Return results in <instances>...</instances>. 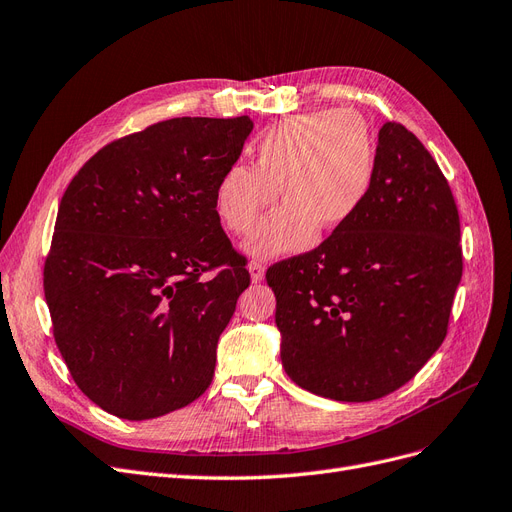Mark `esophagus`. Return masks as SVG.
Wrapping results in <instances>:
<instances>
[{
	"instance_id": "1",
	"label": "esophagus",
	"mask_w": 512,
	"mask_h": 512,
	"mask_svg": "<svg viewBox=\"0 0 512 512\" xmlns=\"http://www.w3.org/2000/svg\"><path fill=\"white\" fill-rule=\"evenodd\" d=\"M248 269H250V275H252L254 284H260V281L264 279V264L258 262V260H252Z\"/></svg>"
}]
</instances>
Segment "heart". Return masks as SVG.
I'll use <instances>...</instances> for the list:
<instances>
[{"label":"heart","mask_w":512,"mask_h":512,"mask_svg":"<svg viewBox=\"0 0 512 512\" xmlns=\"http://www.w3.org/2000/svg\"><path fill=\"white\" fill-rule=\"evenodd\" d=\"M375 175V146L366 120L351 110L292 116L254 146V167H228L216 184L220 222L248 235L279 186L277 207L245 243L260 258L307 250L317 228L332 231L358 214Z\"/></svg>","instance_id":"1"}]
</instances>
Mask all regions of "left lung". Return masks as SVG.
Returning a JSON list of instances; mask_svg holds the SVG:
<instances>
[{
  "label": "left lung",
  "mask_w": 512,
  "mask_h": 512,
  "mask_svg": "<svg viewBox=\"0 0 512 512\" xmlns=\"http://www.w3.org/2000/svg\"><path fill=\"white\" fill-rule=\"evenodd\" d=\"M462 269L447 178L407 127L385 122L358 214L267 271L288 377L343 402L398 390L445 341Z\"/></svg>",
  "instance_id": "left-lung-1"
}]
</instances>
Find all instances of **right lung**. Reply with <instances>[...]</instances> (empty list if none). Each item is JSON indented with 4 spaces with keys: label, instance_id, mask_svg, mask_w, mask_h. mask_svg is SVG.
Listing matches in <instances>:
<instances>
[{
    "label": "right lung",
    "instance_id": "1",
    "mask_svg": "<svg viewBox=\"0 0 512 512\" xmlns=\"http://www.w3.org/2000/svg\"><path fill=\"white\" fill-rule=\"evenodd\" d=\"M252 127L248 116L156 122L103 146L69 182L44 296L69 375L103 411L161 417L209 387L250 286L214 195Z\"/></svg>",
    "mask_w": 512,
    "mask_h": 512
}]
</instances>
